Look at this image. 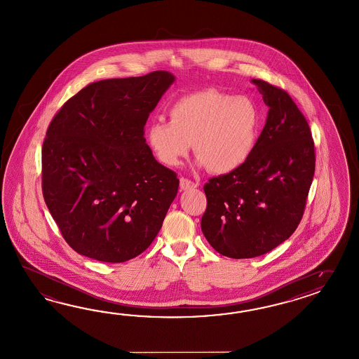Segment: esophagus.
Masks as SVG:
<instances>
[{"instance_id": "34e87169", "label": "esophagus", "mask_w": 359, "mask_h": 359, "mask_svg": "<svg viewBox=\"0 0 359 359\" xmlns=\"http://www.w3.org/2000/svg\"><path fill=\"white\" fill-rule=\"evenodd\" d=\"M180 187H181V190H191V189H196L198 184L192 182L187 178H181L180 180Z\"/></svg>"}]
</instances>
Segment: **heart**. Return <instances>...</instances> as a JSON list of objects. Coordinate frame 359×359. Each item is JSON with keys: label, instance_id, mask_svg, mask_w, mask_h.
<instances>
[{"label": "heart", "instance_id": "1", "mask_svg": "<svg viewBox=\"0 0 359 359\" xmlns=\"http://www.w3.org/2000/svg\"><path fill=\"white\" fill-rule=\"evenodd\" d=\"M170 123L147 128V143L158 161L178 167L194 147L201 165L227 175L243 167L259 141L261 112L247 95L203 89L182 95L168 109Z\"/></svg>", "mask_w": 359, "mask_h": 359}]
</instances>
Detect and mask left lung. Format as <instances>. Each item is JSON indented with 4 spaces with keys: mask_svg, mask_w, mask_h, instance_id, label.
<instances>
[{
    "mask_svg": "<svg viewBox=\"0 0 359 359\" xmlns=\"http://www.w3.org/2000/svg\"><path fill=\"white\" fill-rule=\"evenodd\" d=\"M266 124L248 161L204 184L201 231L222 256L252 259L274 250L297 229L316 170L308 121L288 93L253 79Z\"/></svg>",
    "mask_w": 359,
    "mask_h": 359,
    "instance_id": "8db88e82",
    "label": "left lung"
}]
</instances>
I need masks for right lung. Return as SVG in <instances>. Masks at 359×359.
Here are the masks:
<instances>
[{
  "mask_svg": "<svg viewBox=\"0 0 359 359\" xmlns=\"http://www.w3.org/2000/svg\"><path fill=\"white\" fill-rule=\"evenodd\" d=\"M175 80L155 71L97 81L51 120L42 144V194L77 253L124 262L156 238L180 180L154 158L143 128Z\"/></svg>",
  "mask_w": 359,
  "mask_h": 359,
  "instance_id": "1",
  "label": "right lung"
}]
</instances>
